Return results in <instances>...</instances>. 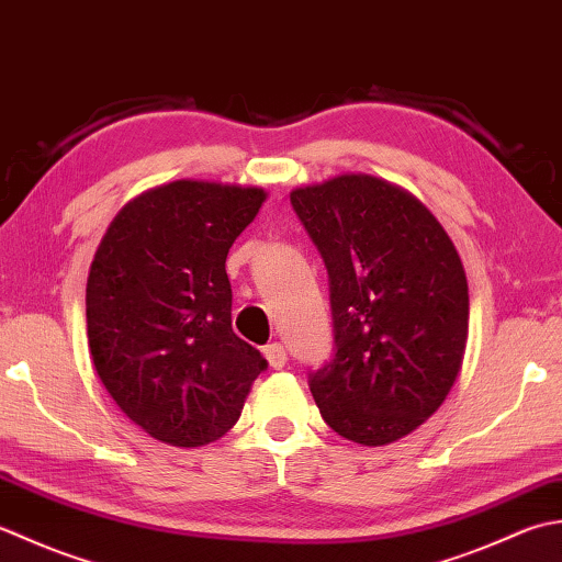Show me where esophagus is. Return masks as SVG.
<instances>
[{
    "mask_svg": "<svg viewBox=\"0 0 562 562\" xmlns=\"http://www.w3.org/2000/svg\"><path fill=\"white\" fill-rule=\"evenodd\" d=\"M265 357L271 369H283L285 361H289V353H285L283 345H279V341H271V345L265 347Z\"/></svg>",
    "mask_w": 562,
    "mask_h": 562,
    "instance_id": "esophagus-1",
    "label": "esophagus"
}]
</instances>
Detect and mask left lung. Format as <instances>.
Segmentation results:
<instances>
[{"label":"left lung","mask_w":562,"mask_h":562,"mask_svg":"<svg viewBox=\"0 0 562 562\" xmlns=\"http://www.w3.org/2000/svg\"><path fill=\"white\" fill-rule=\"evenodd\" d=\"M329 279L335 353L307 375L339 437L383 446L431 417L461 369L468 281L425 205L369 175L295 189Z\"/></svg>","instance_id":"left-lung-1"}]
</instances>
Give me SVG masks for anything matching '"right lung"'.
<instances>
[{"label":"right lung","instance_id":"add662e5","mask_svg":"<svg viewBox=\"0 0 562 562\" xmlns=\"http://www.w3.org/2000/svg\"><path fill=\"white\" fill-rule=\"evenodd\" d=\"M267 193L171 181L111 223L87 281V337L109 395L150 437L203 446L233 429L267 359L233 331L225 259Z\"/></svg>","mask_w":562,"mask_h":562}]
</instances>
